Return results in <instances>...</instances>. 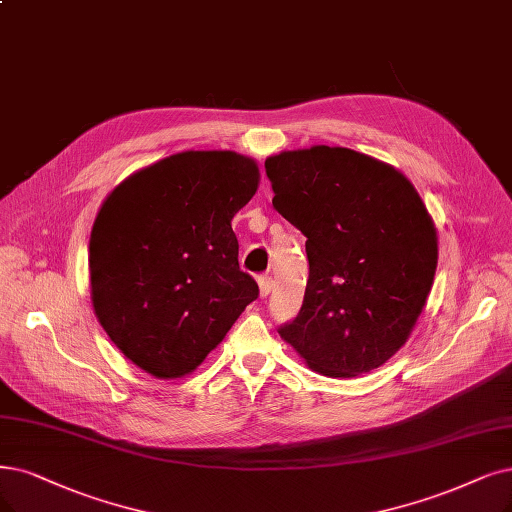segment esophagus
Returning a JSON list of instances; mask_svg holds the SVG:
<instances>
[{
    "instance_id": "esophagus-1",
    "label": "esophagus",
    "mask_w": 512,
    "mask_h": 512,
    "mask_svg": "<svg viewBox=\"0 0 512 512\" xmlns=\"http://www.w3.org/2000/svg\"><path fill=\"white\" fill-rule=\"evenodd\" d=\"M257 285H259V295L261 297H268L272 291V278L270 276H259L257 278Z\"/></svg>"
}]
</instances>
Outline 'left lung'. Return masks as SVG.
<instances>
[{
    "label": "left lung",
    "instance_id": "left-lung-1",
    "mask_svg": "<svg viewBox=\"0 0 512 512\" xmlns=\"http://www.w3.org/2000/svg\"><path fill=\"white\" fill-rule=\"evenodd\" d=\"M274 208L301 230L310 278L278 333L310 369L354 377L399 352L437 272L432 217L411 181L348 147L314 145L266 160Z\"/></svg>",
    "mask_w": 512,
    "mask_h": 512
}]
</instances>
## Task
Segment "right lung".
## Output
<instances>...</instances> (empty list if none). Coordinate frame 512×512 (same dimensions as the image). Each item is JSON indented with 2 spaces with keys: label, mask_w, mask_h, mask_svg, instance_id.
Returning a JSON list of instances; mask_svg holds the SVG:
<instances>
[{
  "label": "right lung",
  "mask_w": 512,
  "mask_h": 512,
  "mask_svg": "<svg viewBox=\"0 0 512 512\" xmlns=\"http://www.w3.org/2000/svg\"><path fill=\"white\" fill-rule=\"evenodd\" d=\"M257 185V162L236 151H181L105 198L90 234L92 306L145 373H192L257 299L232 230Z\"/></svg>",
  "instance_id": "1"
}]
</instances>
